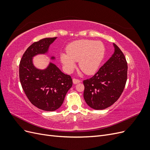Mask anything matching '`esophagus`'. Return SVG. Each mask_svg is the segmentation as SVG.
<instances>
[{"label": "esophagus", "mask_w": 150, "mask_h": 150, "mask_svg": "<svg viewBox=\"0 0 150 150\" xmlns=\"http://www.w3.org/2000/svg\"><path fill=\"white\" fill-rule=\"evenodd\" d=\"M72 81H73V83L74 84H78L79 83L81 82V80L78 79H76V78H73L72 79Z\"/></svg>", "instance_id": "34e87169"}]
</instances>
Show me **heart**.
<instances>
[{
    "instance_id": "b5f03b06",
    "label": "heart",
    "mask_w": 150,
    "mask_h": 150,
    "mask_svg": "<svg viewBox=\"0 0 150 150\" xmlns=\"http://www.w3.org/2000/svg\"><path fill=\"white\" fill-rule=\"evenodd\" d=\"M67 53H62L60 59L67 72H71L79 61L80 69L85 74L96 72L103 59L105 48L101 41L79 40L70 43L66 47Z\"/></svg>"
}]
</instances>
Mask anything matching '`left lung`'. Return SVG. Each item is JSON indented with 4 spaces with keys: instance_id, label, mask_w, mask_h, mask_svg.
I'll list each match as a JSON object with an SVG mask.
<instances>
[{
    "instance_id": "left-lung-1",
    "label": "left lung",
    "mask_w": 150,
    "mask_h": 150,
    "mask_svg": "<svg viewBox=\"0 0 150 150\" xmlns=\"http://www.w3.org/2000/svg\"><path fill=\"white\" fill-rule=\"evenodd\" d=\"M115 52L91 78L83 81L84 98L94 110H104L119 99L127 81L128 65L126 57L114 44Z\"/></svg>"
}]
</instances>
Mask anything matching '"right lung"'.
Listing matches in <instances>:
<instances>
[{
    "instance_id": "1",
    "label": "right lung",
    "mask_w": 150,
    "mask_h": 150,
    "mask_svg": "<svg viewBox=\"0 0 150 150\" xmlns=\"http://www.w3.org/2000/svg\"><path fill=\"white\" fill-rule=\"evenodd\" d=\"M56 38H45L32 44L24 53L19 64V79L27 97L34 106L47 111L61 107L68 90L72 87V79L71 76L63 73L52 63L45 70L37 69L32 58L38 54L47 52L50 44Z\"/></svg>"
}]
</instances>
